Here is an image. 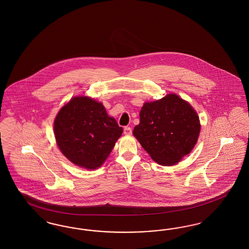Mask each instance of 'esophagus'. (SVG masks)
<instances>
[{
  "label": "esophagus",
  "instance_id": "1",
  "mask_svg": "<svg viewBox=\"0 0 249 249\" xmlns=\"http://www.w3.org/2000/svg\"><path fill=\"white\" fill-rule=\"evenodd\" d=\"M131 133H132V130H131L130 127H125V128H124V134L130 135Z\"/></svg>",
  "mask_w": 249,
  "mask_h": 249
}]
</instances>
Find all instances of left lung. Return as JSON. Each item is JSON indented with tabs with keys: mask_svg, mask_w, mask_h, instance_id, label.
Returning a JSON list of instances; mask_svg holds the SVG:
<instances>
[{
	"mask_svg": "<svg viewBox=\"0 0 249 249\" xmlns=\"http://www.w3.org/2000/svg\"><path fill=\"white\" fill-rule=\"evenodd\" d=\"M196 112L176 94L145 103L133 135L142 148L160 165L171 166L188 155L198 139Z\"/></svg>",
	"mask_w": 249,
	"mask_h": 249,
	"instance_id": "left-lung-1",
	"label": "left lung"
}]
</instances>
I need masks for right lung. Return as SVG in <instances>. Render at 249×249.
Here are the masks:
<instances>
[{
    "instance_id": "obj_1",
    "label": "right lung",
    "mask_w": 249,
    "mask_h": 249,
    "mask_svg": "<svg viewBox=\"0 0 249 249\" xmlns=\"http://www.w3.org/2000/svg\"><path fill=\"white\" fill-rule=\"evenodd\" d=\"M53 129L61 152L89 169L104 163L123 131L101 103L84 96L74 97L61 108Z\"/></svg>"
}]
</instances>
